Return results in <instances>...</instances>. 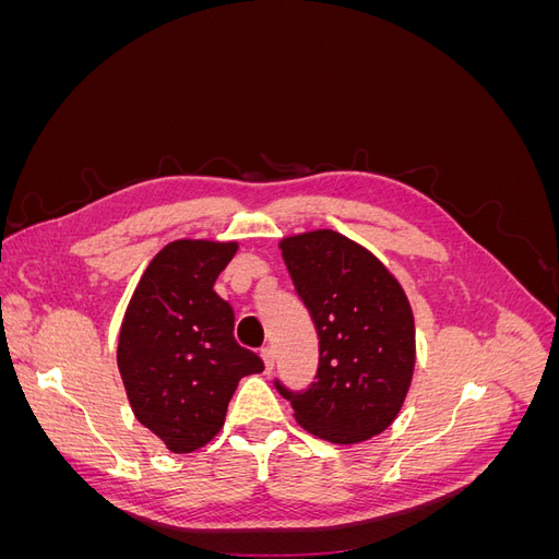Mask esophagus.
<instances>
[{
    "label": "esophagus",
    "instance_id": "1",
    "mask_svg": "<svg viewBox=\"0 0 559 559\" xmlns=\"http://www.w3.org/2000/svg\"><path fill=\"white\" fill-rule=\"evenodd\" d=\"M261 359H263V364H265V373H273V368H275V352L270 349V347H265V349L261 352Z\"/></svg>",
    "mask_w": 559,
    "mask_h": 559
}]
</instances>
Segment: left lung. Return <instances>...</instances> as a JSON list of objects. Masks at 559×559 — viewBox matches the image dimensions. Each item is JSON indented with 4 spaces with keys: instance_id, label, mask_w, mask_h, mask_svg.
Returning <instances> with one entry per match:
<instances>
[{
    "instance_id": "1",
    "label": "left lung",
    "mask_w": 559,
    "mask_h": 559,
    "mask_svg": "<svg viewBox=\"0 0 559 559\" xmlns=\"http://www.w3.org/2000/svg\"><path fill=\"white\" fill-rule=\"evenodd\" d=\"M282 257L319 335L314 382L292 392L298 425L331 443H361L396 419L415 370L411 302L389 270L335 230L284 238Z\"/></svg>"
}]
</instances>
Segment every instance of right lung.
I'll use <instances>...</instances> for the list:
<instances>
[{
  "mask_svg": "<svg viewBox=\"0 0 559 559\" xmlns=\"http://www.w3.org/2000/svg\"><path fill=\"white\" fill-rule=\"evenodd\" d=\"M238 242L177 240L134 289L118 335V370L132 413L177 454L207 445L224 427L245 376L263 361L233 337L235 314L214 282Z\"/></svg>",
  "mask_w": 559,
  "mask_h": 559,
  "instance_id": "add662e5",
  "label": "right lung"
}]
</instances>
